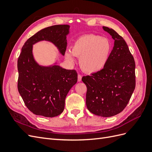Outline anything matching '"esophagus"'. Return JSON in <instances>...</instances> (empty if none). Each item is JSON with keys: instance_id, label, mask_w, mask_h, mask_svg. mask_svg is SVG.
<instances>
[{"instance_id": "34e87169", "label": "esophagus", "mask_w": 152, "mask_h": 152, "mask_svg": "<svg viewBox=\"0 0 152 152\" xmlns=\"http://www.w3.org/2000/svg\"><path fill=\"white\" fill-rule=\"evenodd\" d=\"M82 80V75H78V81L79 82H80Z\"/></svg>"}]
</instances>
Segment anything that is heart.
Returning a JSON list of instances; mask_svg holds the SVG:
<instances>
[{
    "mask_svg": "<svg viewBox=\"0 0 152 152\" xmlns=\"http://www.w3.org/2000/svg\"><path fill=\"white\" fill-rule=\"evenodd\" d=\"M111 44L108 39L94 34L80 37L72 45V50H66L65 56L72 65L75 57L80 58L82 70L89 73L100 72L107 65L111 53Z\"/></svg>",
    "mask_w": 152,
    "mask_h": 152,
    "instance_id": "1",
    "label": "heart"
}]
</instances>
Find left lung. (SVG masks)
I'll list each match as a JSON object with an SVG mask.
<instances>
[{
	"instance_id": "obj_1",
	"label": "left lung",
	"mask_w": 152,
	"mask_h": 152,
	"mask_svg": "<svg viewBox=\"0 0 152 152\" xmlns=\"http://www.w3.org/2000/svg\"><path fill=\"white\" fill-rule=\"evenodd\" d=\"M103 28L114 40L108 61L102 70L84 76L82 80L87 86V109L110 117L123 111L129 102L136 86L135 62L122 37L112 28Z\"/></svg>"
}]
</instances>
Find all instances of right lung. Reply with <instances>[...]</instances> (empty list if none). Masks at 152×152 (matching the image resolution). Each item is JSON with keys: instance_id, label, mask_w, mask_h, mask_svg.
Listing matches in <instances>:
<instances>
[{"instance_id": "obj_1", "label": "right lung", "mask_w": 152, "mask_h": 152, "mask_svg": "<svg viewBox=\"0 0 152 152\" xmlns=\"http://www.w3.org/2000/svg\"><path fill=\"white\" fill-rule=\"evenodd\" d=\"M70 33L68 25H54L39 31L26 42L18 59V89L30 111L45 117L60 115L65 108L66 96L77 82L74 70H66L57 62L49 66L40 65L33 54V45L48 41L64 56Z\"/></svg>"}]
</instances>
